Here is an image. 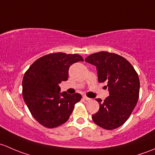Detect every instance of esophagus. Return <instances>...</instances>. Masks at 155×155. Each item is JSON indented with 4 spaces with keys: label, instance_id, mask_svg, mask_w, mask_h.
<instances>
[{
    "label": "esophagus",
    "instance_id": "1",
    "mask_svg": "<svg viewBox=\"0 0 155 155\" xmlns=\"http://www.w3.org/2000/svg\"><path fill=\"white\" fill-rule=\"evenodd\" d=\"M83 98H84L85 100H87V101H90L91 100V98H88V97H87L86 95H84V96H83Z\"/></svg>",
    "mask_w": 155,
    "mask_h": 155
}]
</instances>
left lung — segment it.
Returning <instances> with one entry per match:
<instances>
[{"instance_id": "obj_1", "label": "left lung", "mask_w": 155, "mask_h": 155, "mask_svg": "<svg viewBox=\"0 0 155 155\" xmlns=\"http://www.w3.org/2000/svg\"><path fill=\"white\" fill-rule=\"evenodd\" d=\"M85 61L96 67L98 82L107 84L110 94L104 101L96 99L100 107L92 115V120L107 130L120 127L138 101L140 80L137 71L124 57L107 51L91 54Z\"/></svg>"}]
</instances>
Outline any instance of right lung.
Segmentation results:
<instances>
[{
  "mask_svg": "<svg viewBox=\"0 0 155 155\" xmlns=\"http://www.w3.org/2000/svg\"><path fill=\"white\" fill-rule=\"evenodd\" d=\"M84 59L79 54L54 53L36 60L25 72L22 95L32 116L48 128L65 123L81 95L60 92L59 84L66 81L69 67Z\"/></svg>",
  "mask_w": 155,
  "mask_h": 155,
  "instance_id": "obj_1",
  "label": "right lung"
}]
</instances>
